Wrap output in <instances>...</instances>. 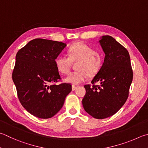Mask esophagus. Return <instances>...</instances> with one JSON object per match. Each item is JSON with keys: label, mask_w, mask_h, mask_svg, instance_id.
<instances>
[{"label": "esophagus", "mask_w": 148, "mask_h": 148, "mask_svg": "<svg viewBox=\"0 0 148 148\" xmlns=\"http://www.w3.org/2000/svg\"><path fill=\"white\" fill-rule=\"evenodd\" d=\"M76 88H77V85H72V90H76Z\"/></svg>", "instance_id": "obj_1"}]
</instances>
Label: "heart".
Wrapping results in <instances>:
<instances>
[{
	"instance_id": "heart-1",
	"label": "heart",
	"mask_w": 148,
	"mask_h": 148,
	"mask_svg": "<svg viewBox=\"0 0 148 148\" xmlns=\"http://www.w3.org/2000/svg\"><path fill=\"white\" fill-rule=\"evenodd\" d=\"M69 56L60 54L55 60L56 66L60 73L69 72L72 62L76 63V71L72 72L66 77V82L77 84L84 81L87 75L95 76L102 66V58L98 52L83 42H76L69 48Z\"/></svg>"
}]
</instances>
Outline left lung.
<instances>
[{
	"label": "left lung",
	"instance_id": "left-lung-1",
	"mask_svg": "<svg viewBox=\"0 0 148 148\" xmlns=\"http://www.w3.org/2000/svg\"><path fill=\"white\" fill-rule=\"evenodd\" d=\"M100 42L106 54L104 62L91 82L92 85H84L86 93L82 103L90 116L103 119L114 114L125 103L133 73L125 47L109 36H103Z\"/></svg>",
	"mask_w": 148,
	"mask_h": 148
}]
</instances>
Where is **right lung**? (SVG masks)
I'll return each mask as SVG.
<instances>
[{"instance_id": "obj_1", "label": "right lung", "mask_w": 148, "mask_h": 148, "mask_svg": "<svg viewBox=\"0 0 148 148\" xmlns=\"http://www.w3.org/2000/svg\"><path fill=\"white\" fill-rule=\"evenodd\" d=\"M66 44L44 39L28 42L16 54L12 79L21 105L39 119H50L63 107L72 90L71 83L61 82L55 60Z\"/></svg>"}]
</instances>
